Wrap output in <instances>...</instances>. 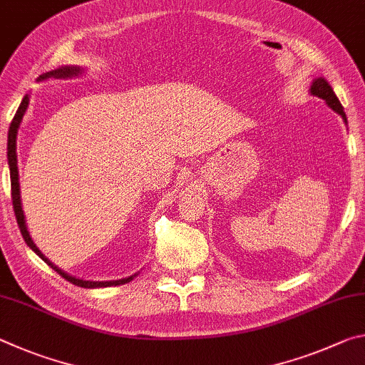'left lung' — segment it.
I'll use <instances>...</instances> for the list:
<instances>
[{
  "label": "left lung",
  "instance_id": "8db88e82",
  "mask_svg": "<svg viewBox=\"0 0 365 365\" xmlns=\"http://www.w3.org/2000/svg\"><path fill=\"white\" fill-rule=\"evenodd\" d=\"M311 93L314 95V96H319V98H322V100H325V103L329 104V106L335 110V113H338L339 115L343 117V120L346 122V114H344V110H343V106H341V103H339V100L336 98V95H335V91L331 90V86H330V83L327 82L325 78H316L312 82V86H311Z\"/></svg>",
  "mask_w": 365,
  "mask_h": 365
}]
</instances>
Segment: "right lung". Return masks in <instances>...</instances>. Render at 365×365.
<instances>
[{
	"label": "right lung",
	"mask_w": 365,
	"mask_h": 365,
	"mask_svg": "<svg viewBox=\"0 0 365 365\" xmlns=\"http://www.w3.org/2000/svg\"><path fill=\"white\" fill-rule=\"evenodd\" d=\"M80 72V69L77 67H63V69H56V71H51L45 73V76H41L40 80L43 78H48V77H73L77 76ZM29 106V95L24 96V100L21 103L19 109H17V113L14 115V119L11 122V127H9V133H8V164H9V174H11V197H12V207H14V214H16V220H17V225L21 228V233H22V238L24 242L27 243V246L32 251H35V255H38L43 261H45L48 265H51L53 270H56L58 274L66 279L67 282L73 283V285L77 287H82V288H103V287H115V285H123V283H128L130 280H133V275L132 277H127V279H122V280H113V282H86V280H80L76 279V277H72L69 274H66L61 269H58L56 265L51 264L48 261V259L41 255L38 251V248L34 245L32 238H30V235L27 232V227H26V219H24V211H22V206H21V188H19V170H17V154H16V137H17V128L21 125V120L24 114H26V109Z\"/></svg>",
	"instance_id": "1"
}]
</instances>
